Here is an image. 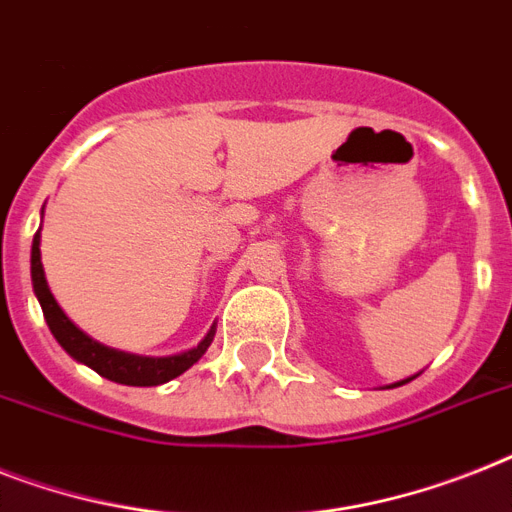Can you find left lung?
<instances>
[{
	"mask_svg": "<svg viewBox=\"0 0 512 512\" xmlns=\"http://www.w3.org/2000/svg\"><path fill=\"white\" fill-rule=\"evenodd\" d=\"M415 376H418V373H415ZM415 376L405 378V381H397V384H392V386H389V389H394V386H402V384H407V381H413V378H415Z\"/></svg>",
	"mask_w": 512,
	"mask_h": 512,
	"instance_id": "8db88e82",
	"label": "left lung"
}]
</instances>
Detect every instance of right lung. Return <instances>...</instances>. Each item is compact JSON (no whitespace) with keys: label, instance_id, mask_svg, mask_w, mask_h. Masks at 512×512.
<instances>
[{"label":"right lung","instance_id":"add662e5","mask_svg":"<svg viewBox=\"0 0 512 512\" xmlns=\"http://www.w3.org/2000/svg\"><path fill=\"white\" fill-rule=\"evenodd\" d=\"M41 218H44V210H41ZM41 228L33 236L31 244V281H33V294L39 299L41 310H44V321H47L49 331L57 339L62 350L68 352L73 360L89 365L91 371H97L99 376L110 378L115 384L126 386H160L170 378L181 376L184 371H189L191 365L197 363L199 357L205 355L207 347L213 344L215 339V323L210 326L207 336L197 347H191L186 352H178V355H165V357H147V355H134V352L112 350L105 347L97 339H91L89 334H83L76 323L70 321L65 310L57 305L52 289L47 284V276H44V265H41Z\"/></svg>","mask_w":512,"mask_h":512}]
</instances>
